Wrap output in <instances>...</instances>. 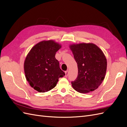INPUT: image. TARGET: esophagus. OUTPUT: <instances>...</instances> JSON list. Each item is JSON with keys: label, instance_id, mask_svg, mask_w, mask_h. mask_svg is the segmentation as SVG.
<instances>
[{"label": "esophagus", "instance_id": "esophagus-1", "mask_svg": "<svg viewBox=\"0 0 127 127\" xmlns=\"http://www.w3.org/2000/svg\"><path fill=\"white\" fill-rule=\"evenodd\" d=\"M68 75V71H65V76L67 77Z\"/></svg>", "mask_w": 127, "mask_h": 127}]
</instances>
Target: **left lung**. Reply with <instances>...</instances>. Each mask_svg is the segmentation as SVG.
Here are the masks:
<instances>
[{
  "instance_id": "8db88e82",
  "label": "left lung",
  "mask_w": 127,
  "mask_h": 127,
  "mask_svg": "<svg viewBox=\"0 0 127 127\" xmlns=\"http://www.w3.org/2000/svg\"><path fill=\"white\" fill-rule=\"evenodd\" d=\"M78 67V76L71 82L74 89L80 93L96 90L105 78L107 60L101 49L92 43L69 45Z\"/></svg>"
}]
</instances>
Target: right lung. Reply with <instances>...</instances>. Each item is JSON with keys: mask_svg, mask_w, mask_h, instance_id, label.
<instances>
[{"mask_svg": "<svg viewBox=\"0 0 127 127\" xmlns=\"http://www.w3.org/2000/svg\"><path fill=\"white\" fill-rule=\"evenodd\" d=\"M61 45L52 40L36 44L26 56L24 64L25 77L30 85L40 93L53 89L65 75L55 58Z\"/></svg>", "mask_w": 127, "mask_h": 127, "instance_id": "right-lung-1", "label": "right lung"}]
</instances>
